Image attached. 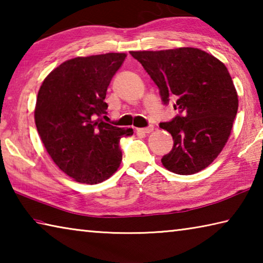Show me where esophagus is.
<instances>
[{"instance_id": "1", "label": "esophagus", "mask_w": 263, "mask_h": 263, "mask_svg": "<svg viewBox=\"0 0 263 263\" xmlns=\"http://www.w3.org/2000/svg\"><path fill=\"white\" fill-rule=\"evenodd\" d=\"M154 130L153 126H148V127H144V128H137V132L140 133H151Z\"/></svg>"}]
</instances>
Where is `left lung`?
<instances>
[{"label": "left lung", "mask_w": 263, "mask_h": 263, "mask_svg": "<svg viewBox=\"0 0 263 263\" xmlns=\"http://www.w3.org/2000/svg\"><path fill=\"white\" fill-rule=\"evenodd\" d=\"M130 53L158 86L163 103L173 97L179 111L171 122L160 123L174 140L161 159L163 167L180 175L203 171L224 148L238 111V94L226 66L194 47Z\"/></svg>", "instance_id": "8db88e82"}]
</instances>
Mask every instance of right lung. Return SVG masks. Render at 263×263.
Masks as SVG:
<instances>
[{
  "label": "right lung",
  "instance_id": "add662e5",
  "mask_svg": "<svg viewBox=\"0 0 263 263\" xmlns=\"http://www.w3.org/2000/svg\"><path fill=\"white\" fill-rule=\"evenodd\" d=\"M125 53L78 57L47 75L38 91L34 122L53 161L80 183L97 184L122 161L119 140L132 128L112 126L95 116L106 114V89Z\"/></svg>",
  "mask_w": 263,
  "mask_h": 263
}]
</instances>
